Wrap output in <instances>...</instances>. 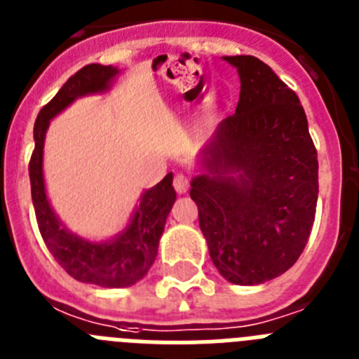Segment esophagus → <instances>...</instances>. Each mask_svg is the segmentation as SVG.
<instances>
[{
  "mask_svg": "<svg viewBox=\"0 0 359 359\" xmlns=\"http://www.w3.org/2000/svg\"><path fill=\"white\" fill-rule=\"evenodd\" d=\"M173 188H175L177 193H186L189 189V179L186 175H182V173H177L175 179H173Z\"/></svg>",
  "mask_w": 359,
  "mask_h": 359,
  "instance_id": "1",
  "label": "esophagus"
}]
</instances>
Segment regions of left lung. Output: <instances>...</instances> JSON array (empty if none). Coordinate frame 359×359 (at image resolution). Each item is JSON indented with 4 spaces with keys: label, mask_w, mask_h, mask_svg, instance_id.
I'll use <instances>...</instances> for the list:
<instances>
[{
    "label": "left lung",
    "mask_w": 359,
    "mask_h": 359,
    "mask_svg": "<svg viewBox=\"0 0 359 359\" xmlns=\"http://www.w3.org/2000/svg\"><path fill=\"white\" fill-rule=\"evenodd\" d=\"M240 99L198 157V224L218 273L236 285L283 274L304 251L318 201V157L300 99L264 61L226 55Z\"/></svg>",
    "instance_id": "1"
}]
</instances>
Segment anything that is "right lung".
Returning a JSON list of instances; mask_svg holds the SVG:
<instances>
[{
  "label": "right lung",
  "instance_id": "add662e5",
  "mask_svg": "<svg viewBox=\"0 0 359 359\" xmlns=\"http://www.w3.org/2000/svg\"><path fill=\"white\" fill-rule=\"evenodd\" d=\"M119 72V68L111 65H86L61 86L55 97L43 106V110L37 115L34 124L36 146L29 164L37 226L50 253L54 255L59 266L76 280L108 289L130 287L144 278L149 267L154 266L158 240L177 198L173 189V173H168L154 188L142 193L123 231L108 240L93 242L72 233L50 205L43 175V151L50 121L79 97L108 92Z\"/></svg>",
  "mask_w": 359,
  "mask_h": 359
}]
</instances>
